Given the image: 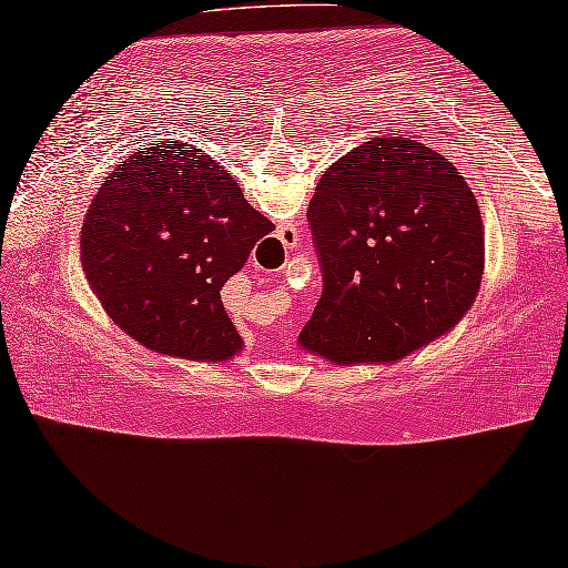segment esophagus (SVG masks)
I'll return each mask as SVG.
<instances>
[{"mask_svg": "<svg viewBox=\"0 0 568 568\" xmlns=\"http://www.w3.org/2000/svg\"><path fill=\"white\" fill-rule=\"evenodd\" d=\"M282 241H284L286 248H294L296 241H300V233H296V229H284L282 231ZM278 351H282V347H278Z\"/></svg>", "mask_w": 568, "mask_h": 568, "instance_id": "34e87169", "label": "esophagus"}]
</instances>
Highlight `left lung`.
I'll return each instance as SVG.
<instances>
[{"label":"left lung","mask_w":568,"mask_h":568,"mask_svg":"<svg viewBox=\"0 0 568 568\" xmlns=\"http://www.w3.org/2000/svg\"><path fill=\"white\" fill-rule=\"evenodd\" d=\"M307 221L322 296L300 345L337 365L396 363L447 335L485 272L483 215L452 162L375 136L322 174Z\"/></svg>","instance_id":"1"}]
</instances>
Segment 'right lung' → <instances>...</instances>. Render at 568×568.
<instances>
[{"label": "right lung", "mask_w": 568, "mask_h": 568, "mask_svg": "<svg viewBox=\"0 0 568 568\" xmlns=\"http://www.w3.org/2000/svg\"><path fill=\"white\" fill-rule=\"evenodd\" d=\"M274 231L193 144L134 152L91 200L81 261L111 320L154 353L223 363L241 353L221 290Z\"/></svg>", "instance_id": "right-lung-1"}]
</instances>
